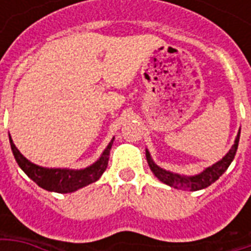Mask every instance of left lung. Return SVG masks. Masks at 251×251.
I'll list each match as a JSON object with an SVG mask.
<instances>
[{"label": "left lung", "mask_w": 251, "mask_h": 251, "mask_svg": "<svg viewBox=\"0 0 251 251\" xmlns=\"http://www.w3.org/2000/svg\"><path fill=\"white\" fill-rule=\"evenodd\" d=\"M239 134L241 131H238V136L235 138L234 145L230 149V152L227 153L225 157L222 158L221 161H218L214 164L212 167L205 168L201 174L196 175V176H191V177H185V176H180L177 174H172L169 171L160 168L156 164L153 163L151 154L147 151V160L149 167L152 169V172L154 176L157 177L160 181H163L165 184H168L169 187H174V188H183V189H189V191H199V189L207 188L208 185H211L214 181L221 177L222 175L226 172V169L228 168V165L231 164L234 160V156L237 153L238 149V142H239Z\"/></svg>", "instance_id": "8db88e82"}]
</instances>
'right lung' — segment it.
I'll return each instance as SVG.
<instances>
[{
    "instance_id": "1",
    "label": "right lung",
    "mask_w": 251,
    "mask_h": 251,
    "mask_svg": "<svg viewBox=\"0 0 251 251\" xmlns=\"http://www.w3.org/2000/svg\"><path fill=\"white\" fill-rule=\"evenodd\" d=\"M9 140H10V148H12L14 158L20 165V168L26 174V176L30 177L41 188L51 191V192H57V194L74 192L76 189L83 188V187L97 181L107 168L110 149L114 141V138L110 141L97 163L90 165L88 168L74 171V169L43 168V167L30 163L19 152V149L16 148L12 138H9Z\"/></svg>"
}]
</instances>
